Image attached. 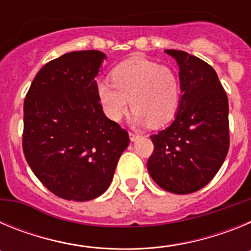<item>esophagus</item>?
Listing matches in <instances>:
<instances>
[{
	"mask_svg": "<svg viewBox=\"0 0 251 251\" xmlns=\"http://www.w3.org/2000/svg\"><path fill=\"white\" fill-rule=\"evenodd\" d=\"M139 134H137V133H133V132H129V138H130V141L132 142H134V141H137V139L139 138Z\"/></svg>",
	"mask_w": 251,
	"mask_h": 251,
	"instance_id": "obj_1",
	"label": "esophagus"
}]
</instances>
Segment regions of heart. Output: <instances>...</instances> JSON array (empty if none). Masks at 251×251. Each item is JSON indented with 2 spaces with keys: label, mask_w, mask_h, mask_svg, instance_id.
<instances>
[{
  "label": "heart",
  "mask_w": 251,
  "mask_h": 251,
  "mask_svg": "<svg viewBox=\"0 0 251 251\" xmlns=\"http://www.w3.org/2000/svg\"><path fill=\"white\" fill-rule=\"evenodd\" d=\"M104 113L119 121L130 105L137 124L161 127L175 118L179 106L181 88L176 73L154 61L133 57L115 66L112 83L101 80L97 86Z\"/></svg>",
  "instance_id": "b5f03b06"
}]
</instances>
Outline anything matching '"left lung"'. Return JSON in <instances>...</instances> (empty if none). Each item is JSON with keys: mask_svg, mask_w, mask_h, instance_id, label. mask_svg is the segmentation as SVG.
<instances>
[{"mask_svg": "<svg viewBox=\"0 0 251 251\" xmlns=\"http://www.w3.org/2000/svg\"><path fill=\"white\" fill-rule=\"evenodd\" d=\"M166 52L178 64L182 97L175 121L151 136L154 150L147 168L166 191L192 194L214 178L226 158L229 100L211 65L186 51Z\"/></svg>", "mask_w": 251, "mask_h": 251, "instance_id": "left-lung-1", "label": "left lung"}]
</instances>
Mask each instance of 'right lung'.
<instances>
[{
    "label": "right lung",
    "instance_id": "1",
    "mask_svg": "<svg viewBox=\"0 0 251 251\" xmlns=\"http://www.w3.org/2000/svg\"><path fill=\"white\" fill-rule=\"evenodd\" d=\"M105 55L73 51L40 69L24 101V154L56 196L89 201L109 187L129 136L106 118L97 81Z\"/></svg>",
    "mask_w": 251,
    "mask_h": 251
}]
</instances>
